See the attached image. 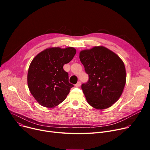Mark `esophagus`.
Here are the masks:
<instances>
[{
	"mask_svg": "<svg viewBox=\"0 0 150 150\" xmlns=\"http://www.w3.org/2000/svg\"><path fill=\"white\" fill-rule=\"evenodd\" d=\"M81 83L80 82V81H79V82H78V83L75 84V86L78 87H79V86H81Z\"/></svg>",
	"mask_w": 150,
	"mask_h": 150,
	"instance_id": "obj_1",
	"label": "esophagus"
}]
</instances>
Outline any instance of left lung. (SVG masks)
Returning <instances> with one entry per match:
<instances>
[{"label": "left lung", "mask_w": 150, "mask_h": 150, "mask_svg": "<svg viewBox=\"0 0 150 150\" xmlns=\"http://www.w3.org/2000/svg\"><path fill=\"white\" fill-rule=\"evenodd\" d=\"M79 59L88 75V81L81 86L87 102L98 110L111 106L121 96L126 84L123 62L102 46L81 51Z\"/></svg>", "instance_id": "left-lung-1"}]
</instances>
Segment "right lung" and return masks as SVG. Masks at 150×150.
I'll return each instance as SVG.
<instances>
[{
	"instance_id": "obj_1",
	"label": "right lung",
	"mask_w": 150,
	"mask_h": 150,
	"mask_svg": "<svg viewBox=\"0 0 150 150\" xmlns=\"http://www.w3.org/2000/svg\"><path fill=\"white\" fill-rule=\"evenodd\" d=\"M76 51L73 47L50 48L33 59L28 71V84L40 105L54 108L65 100L74 85L69 83L63 65L72 60Z\"/></svg>"
}]
</instances>
